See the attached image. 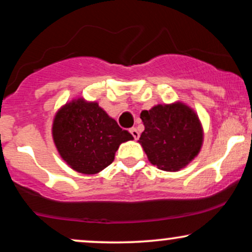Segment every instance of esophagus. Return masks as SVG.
Returning <instances> with one entry per match:
<instances>
[{"label": "esophagus", "instance_id": "1", "mask_svg": "<svg viewBox=\"0 0 252 252\" xmlns=\"http://www.w3.org/2000/svg\"><path fill=\"white\" fill-rule=\"evenodd\" d=\"M130 134L132 135V137H134L135 139H138V137H139V132H138V130L136 129V128H131V129H130Z\"/></svg>", "mask_w": 252, "mask_h": 252}]
</instances>
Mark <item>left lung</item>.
<instances>
[{"label": "left lung", "mask_w": 252, "mask_h": 252, "mask_svg": "<svg viewBox=\"0 0 252 252\" xmlns=\"http://www.w3.org/2000/svg\"><path fill=\"white\" fill-rule=\"evenodd\" d=\"M144 131L139 143L151 164L177 171L198 155L203 129L198 116L183 103L158 104L141 113Z\"/></svg>", "instance_id": "left-lung-1"}]
</instances>
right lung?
Here are the masks:
<instances>
[{"label":"right lung","mask_w":252,"mask_h":252,"mask_svg":"<svg viewBox=\"0 0 252 252\" xmlns=\"http://www.w3.org/2000/svg\"><path fill=\"white\" fill-rule=\"evenodd\" d=\"M53 138L66 164L86 175L97 174L110 165L120 144L134 139L96 102L83 98L66 103L57 111Z\"/></svg>","instance_id":"add662e5"}]
</instances>
